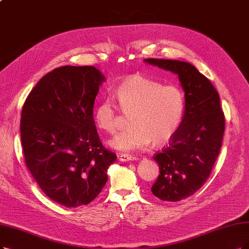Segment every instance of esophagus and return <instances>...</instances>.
I'll return each instance as SVG.
<instances>
[{"instance_id": "1", "label": "esophagus", "mask_w": 249, "mask_h": 249, "mask_svg": "<svg viewBox=\"0 0 249 249\" xmlns=\"http://www.w3.org/2000/svg\"><path fill=\"white\" fill-rule=\"evenodd\" d=\"M118 158L120 161L122 162H128V161H134V160H137V158L133 157V156H130V155H127V154H121L118 156Z\"/></svg>"}]
</instances>
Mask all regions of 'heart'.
<instances>
[{
    "label": "heart",
    "instance_id": "1",
    "mask_svg": "<svg viewBox=\"0 0 249 249\" xmlns=\"http://www.w3.org/2000/svg\"><path fill=\"white\" fill-rule=\"evenodd\" d=\"M115 95L120 108L131 114L127 130L118 133L109 142L120 152L143 150L153 142L161 145L176 134L185 112V95L177 85L143 76H132L120 84ZM95 121L100 129L114 133L118 126V107L106 97L95 108Z\"/></svg>",
    "mask_w": 249,
    "mask_h": 249
}]
</instances>
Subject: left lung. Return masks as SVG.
I'll list each match as a JSON object with an SVG mask.
<instances>
[{"instance_id": "8db88e82", "label": "left lung", "mask_w": 249, "mask_h": 249, "mask_svg": "<svg viewBox=\"0 0 249 249\" xmlns=\"http://www.w3.org/2000/svg\"><path fill=\"white\" fill-rule=\"evenodd\" d=\"M144 62L177 73L185 91V114L178 129L153 157L160 174L152 193L160 200L178 202L192 196L209 178L222 148L225 116L216 89L193 64L157 58Z\"/></svg>"}]
</instances>
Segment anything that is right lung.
Segmentation results:
<instances>
[{"label": "right lung", "mask_w": 249, "mask_h": 249, "mask_svg": "<svg viewBox=\"0 0 249 249\" xmlns=\"http://www.w3.org/2000/svg\"><path fill=\"white\" fill-rule=\"evenodd\" d=\"M105 80L92 66L57 68L36 83L22 107L26 166L45 195L66 207L95 199L117 159L101 143L93 119L94 100Z\"/></svg>", "instance_id": "obj_1"}]
</instances>
